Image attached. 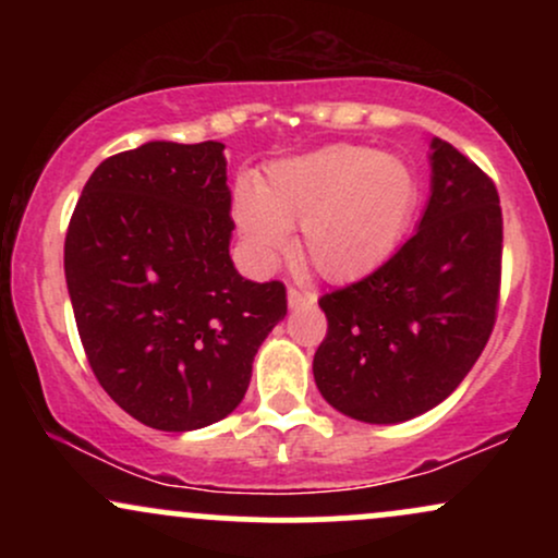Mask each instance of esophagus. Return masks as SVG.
Masks as SVG:
<instances>
[{
  "instance_id": "obj_1",
  "label": "esophagus",
  "mask_w": 558,
  "mask_h": 558,
  "mask_svg": "<svg viewBox=\"0 0 558 558\" xmlns=\"http://www.w3.org/2000/svg\"><path fill=\"white\" fill-rule=\"evenodd\" d=\"M317 301L315 291H301V288H288V306L301 310V306H312Z\"/></svg>"
}]
</instances>
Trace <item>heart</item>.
Masks as SVG:
<instances>
[{
	"label": "heart",
	"mask_w": 558,
	"mask_h": 558,
	"mask_svg": "<svg viewBox=\"0 0 558 558\" xmlns=\"http://www.w3.org/2000/svg\"><path fill=\"white\" fill-rule=\"evenodd\" d=\"M417 202V183L399 157L367 146H325L267 168L257 191L239 189L233 217L262 259L278 257L288 230L299 252L328 280H356L399 246Z\"/></svg>",
	"instance_id": "1"
}]
</instances>
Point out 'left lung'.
Listing matches in <instances>:
<instances>
[{"label": "left lung", "mask_w": 558, "mask_h": 558, "mask_svg": "<svg viewBox=\"0 0 558 558\" xmlns=\"http://www.w3.org/2000/svg\"><path fill=\"white\" fill-rule=\"evenodd\" d=\"M417 233L367 278L319 299L328 332L315 380L330 407L390 425L438 407L483 354L501 296L496 183L435 136Z\"/></svg>", "instance_id": "1"}]
</instances>
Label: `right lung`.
<instances>
[{
    "label": "right lung",
    "mask_w": 558,
    "mask_h": 558,
    "mask_svg": "<svg viewBox=\"0 0 558 558\" xmlns=\"http://www.w3.org/2000/svg\"><path fill=\"white\" fill-rule=\"evenodd\" d=\"M226 146L149 141L107 157L65 235L75 325L99 386L155 430L239 407L262 341L286 317L280 280L235 272Z\"/></svg>",
    "instance_id": "right-lung-1"
}]
</instances>
